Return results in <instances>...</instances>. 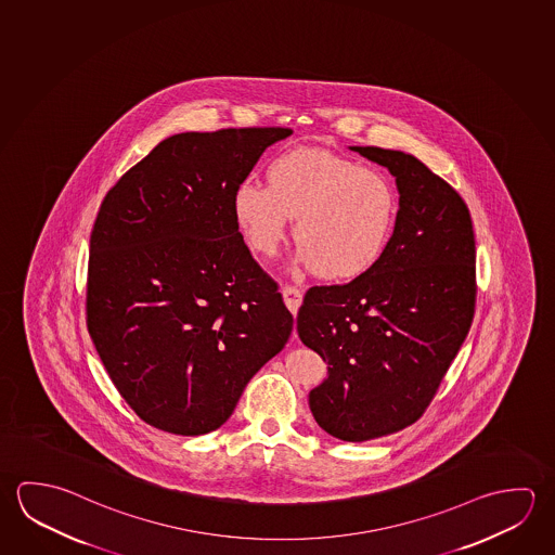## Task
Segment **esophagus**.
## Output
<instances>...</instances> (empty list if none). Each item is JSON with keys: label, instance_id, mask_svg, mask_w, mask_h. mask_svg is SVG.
Here are the masks:
<instances>
[{"label": "esophagus", "instance_id": "obj_1", "mask_svg": "<svg viewBox=\"0 0 555 555\" xmlns=\"http://www.w3.org/2000/svg\"><path fill=\"white\" fill-rule=\"evenodd\" d=\"M282 298H284L286 308L296 315L298 310H300L301 298H304L300 288H296V286H284V288H282Z\"/></svg>", "mask_w": 555, "mask_h": 555}]
</instances>
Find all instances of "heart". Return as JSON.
<instances>
[{
    "mask_svg": "<svg viewBox=\"0 0 555 555\" xmlns=\"http://www.w3.org/2000/svg\"><path fill=\"white\" fill-rule=\"evenodd\" d=\"M234 218L255 254L274 257L294 220V244L323 281H352L386 254L399 196L386 173L349 157L298 147L271 159L267 185L245 179L232 196Z\"/></svg>",
    "mask_w": 555,
    "mask_h": 555,
    "instance_id": "b5f03b06",
    "label": "heart"
}]
</instances>
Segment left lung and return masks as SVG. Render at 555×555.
<instances>
[{
    "mask_svg": "<svg viewBox=\"0 0 555 555\" xmlns=\"http://www.w3.org/2000/svg\"><path fill=\"white\" fill-rule=\"evenodd\" d=\"M352 150L396 177L398 225L369 273L306 292L298 335L330 364L310 391L318 425L362 442L413 425L437 396L474 321L476 237L464 198L417 157Z\"/></svg>",
    "mask_w": 555,
    "mask_h": 555,
    "instance_id": "left-lung-1",
    "label": "left lung"
}]
</instances>
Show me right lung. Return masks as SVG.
<instances>
[{
    "instance_id": "obj_1",
    "label": "right lung",
    "mask_w": 555,
    "mask_h": 555,
    "mask_svg": "<svg viewBox=\"0 0 555 555\" xmlns=\"http://www.w3.org/2000/svg\"><path fill=\"white\" fill-rule=\"evenodd\" d=\"M291 128H222L159 142L101 203L86 315L118 393L147 425L222 427L294 318L235 222V186Z\"/></svg>"
}]
</instances>
